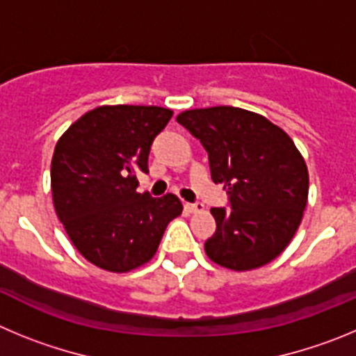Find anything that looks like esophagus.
I'll return each instance as SVG.
<instances>
[{
    "instance_id": "obj_1",
    "label": "esophagus",
    "mask_w": 356,
    "mask_h": 356,
    "mask_svg": "<svg viewBox=\"0 0 356 356\" xmlns=\"http://www.w3.org/2000/svg\"><path fill=\"white\" fill-rule=\"evenodd\" d=\"M184 211L186 213H202V211H204V206H202V204H188V202H186L184 204Z\"/></svg>"
}]
</instances>
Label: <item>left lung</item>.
Masks as SVG:
<instances>
[{"mask_svg": "<svg viewBox=\"0 0 356 356\" xmlns=\"http://www.w3.org/2000/svg\"><path fill=\"white\" fill-rule=\"evenodd\" d=\"M177 122L200 140L211 179L230 209L213 207L207 257L234 271L268 264L287 248L309 198V170L289 134L262 115L234 106L188 110Z\"/></svg>", "mask_w": 356, "mask_h": 356, "instance_id": "left-lung-1", "label": "left lung"}]
</instances>
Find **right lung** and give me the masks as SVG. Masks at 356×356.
Here are the masks:
<instances>
[{
	"instance_id": "obj_1",
	"label": "right lung",
	"mask_w": 356,
	"mask_h": 356,
	"mask_svg": "<svg viewBox=\"0 0 356 356\" xmlns=\"http://www.w3.org/2000/svg\"><path fill=\"white\" fill-rule=\"evenodd\" d=\"M174 111L99 106L60 136L51 161L56 216L79 254L101 270L127 273L154 257L166 225L182 213L175 195L138 193L136 172Z\"/></svg>"
}]
</instances>
